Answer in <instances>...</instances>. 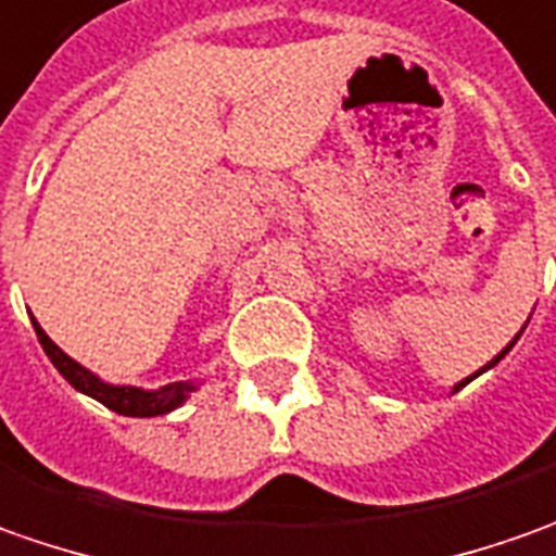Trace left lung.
<instances>
[{"label":"left lung","instance_id":"8db88e82","mask_svg":"<svg viewBox=\"0 0 556 556\" xmlns=\"http://www.w3.org/2000/svg\"><path fill=\"white\" fill-rule=\"evenodd\" d=\"M517 338H520V336H517ZM517 338H514V341H510V344H507L505 351H502V354L495 356V359H492V363H486V366H483V369H480V372H486V369H492V366H495V363H498V359H502V356H505L507 351H510V348H514V344H517ZM480 372H477V375H480ZM477 375H470V378H477ZM470 378H465V381H462V384H455V391H458V388H465V384H468Z\"/></svg>","mask_w":556,"mask_h":556}]
</instances>
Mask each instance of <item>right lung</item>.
Returning <instances> with one entry per match:
<instances>
[{"instance_id":"obj_1","label":"right lung","mask_w":556,"mask_h":556,"mask_svg":"<svg viewBox=\"0 0 556 556\" xmlns=\"http://www.w3.org/2000/svg\"><path fill=\"white\" fill-rule=\"evenodd\" d=\"M29 319H33V316H29ZM33 329H36V338H39L42 351H46L51 363H54V369L64 375L76 391L94 396L98 403H104L106 409L119 412V415H131V418L165 415V412L178 409L184 400H187V393L197 391V388L187 384V381H175V384H165V388H156V391H141V388H128V384H106L98 375L88 372L86 366H79L76 359H70V356L42 332V326H39L36 319H33Z\"/></svg>"}]
</instances>
